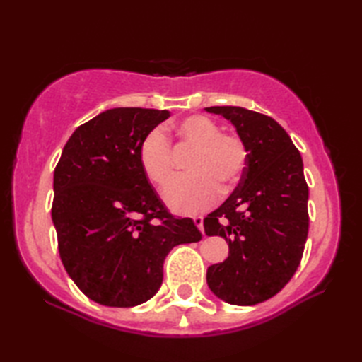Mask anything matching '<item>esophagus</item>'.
<instances>
[{"label":"esophagus","mask_w":362,"mask_h":362,"mask_svg":"<svg viewBox=\"0 0 362 362\" xmlns=\"http://www.w3.org/2000/svg\"><path fill=\"white\" fill-rule=\"evenodd\" d=\"M194 224H196V227H197L199 230H201L202 235H205V233H204V219H202L201 216H196V218H194Z\"/></svg>","instance_id":"34e87169"}]
</instances>
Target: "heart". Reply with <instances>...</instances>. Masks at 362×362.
Masks as SVG:
<instances>
[{
    "instance_id": "1",
    "label": "heart",
    "mask_w": 362,
    "mask_h": 362,
    "mask_svg": "<svg viewBox=\"0 0 362 362\" xmlns=\"http://www.w3.org/2000/svg\"><path fill=\"white\" fill-rule=\"evenodd\" d=\"M180 143L194 148L189 174L175 177L165 189V201L175 213L193 214L206 209L219 194L218 183L232 187L241 179L247 149L240 136L221 132L216 121L193 115L175 126ZM138 160L146 177L161 187L173 174V148L163 129H152L138 148Z\"/></svg>"
}]
</instances>
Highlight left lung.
Listing matches in <instances>:
<instances>
[{
  "mask_svg": "<svg viewBox=\"0 0 362 362\" xmlns=\"http://www.w3.org/2000/svg\"><path fill=\"white\" fill-rule=\"evenodd\" d=\"M205 110L232 122L247 149L238 187L204 219L205 233L228 244L206 283L230 305H257L284 288L303 255L310 218L302 156L271 117L232 105Z\"/></svg>",
  "mask_w": 362,
  "mask_h": 362,
  "instance_id": "obj_1",
  "label": "left lung"
}]
</instances>
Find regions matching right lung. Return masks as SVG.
<instances>
[{
  "label": "right lung",
  "mask_w": 362,
  "mask_h": 362,
  "mask_svg": "<svg viewBox=\"0 0 362 362\" xmlns=\"http://www.w3.org/2000/svg\"><path fill=\"white\" fill-rule=\"evenodd\" d=\"M168 110L118 107L74 130L54 169L51 216L65 271L93 302L129 308L163 281L179 244L202 240L193 219L166 210L143 173L138 148Z\"/></svg>",
  "instance_id": "right-lung-1"
}]
</instances>
